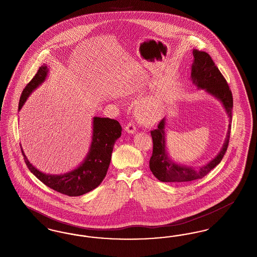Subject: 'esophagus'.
Wrapping results in <instances>:
<instances>
[{
    "label": "esophagus",
    "mask_w": 257,
    "mask_h": 257,
    "mask_svg": "<svg viewBox=\"0 0 257 257\" xmlns=\"http://www.w3.org/2000/svg\"><path fill=\"white\" fill-rule=\"evenodd\" d=\"M125 131L128 133V134L134 135L137 131V128L135 126V124L133 122H129L126 126H125Z\"/></svg>",
    "instance_id": "34e87169"
}]
</instances>
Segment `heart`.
<instances>
[{
  "label": "heart",
  "mask_w": 257,
  "mask_h": 257,
  "mask_svg": "<svg viewBox=\"0 0 257 257\" xmlns=\"http://www.w3.org/2000/svg\"><path fill=\"white\" fill-rule=\"evenodd\" d=\"M163 105L159 98L150 95L139 101L135 108L137 118L143 123L154 122L162 114Z\"/></svg>",
  "instance_id": "1"
}]
</instances>
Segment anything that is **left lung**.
Wrapping results in <instances>:
<instances>
[{"instance_id": "left-lung-1", "label": "left lung", "mask_w": 257, "mask_h": 257, "mask_svg": "<svg viewBox=\"0 0 257 257\" xmlns=\"http://www.w3.org/2000/svg\"><path fill=\"white\" fill-rule=\"evenodd\" d=\"M194 60L191 66V81L197 89H203L207 94L217 99L222 105L228 117V128L220 152L205 165L200 167L187 166L172 160L168 152L166 140L167 117H164L158 128L151 131L153 153L149 160V168L153 175L162 182H189L204 177L218 166L222 159L229 142L232 121L233 98L225 79L205 52L193 51Z\"/></svg>"}]
</instances>
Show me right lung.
<instances>
[{
  "label": "right lung",
  "mask_w": 257,
  "mask_h": 257,
  "mask_svg": "<svg viewBox=\"0 0 257 257\" xmlns=\"http://www.w3.org/2000/svg\"><path fill=\"white\" fill-rule=\"evenodd\" d=\"M49 72L47 65L44 64L39 67L36 76L22 92L18 110L23 108L32 92L46 81ZM121 131L122 128L117 120L94 116L92 118L91 143L85 159L72 171L61 174L44 173L37 170L25 155L22 147L21 150L29 170L42 183L66 196H82L102 183L110 166L114 143L120 138Z\"/></svg>",
  "instance_id": "add662e5"
}]
</instances>
